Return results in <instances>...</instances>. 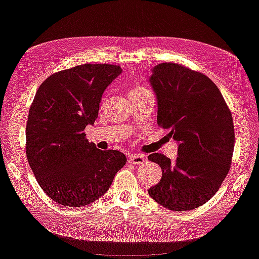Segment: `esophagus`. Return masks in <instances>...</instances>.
Listing matches in <instances>:
<instances>
[{"mask_svg":"<svg viewBox=\"0 0 259 259\" xmlns=\"http://www.w3.org/2000/svg\"><path fill=\"white\" fill-rule=\"evenodd\" d=\"M145 157L142 154H134V156H129V163L134 165H140L145 163Z\"/></svg>","mask_w":259,"mask_h":259,"instance_id":"34e87169","label":"esophagus"}]
</instances>
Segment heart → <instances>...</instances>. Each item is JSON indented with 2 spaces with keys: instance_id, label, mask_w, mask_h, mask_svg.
<instances>
[{
  "instance_id": "b5f03b06",
  "label": "heart",
  "mask_w": 259,
  "mask_h": 259,
  "mask_svg": "<svg viewBox=\"0 0 259 259\" xmlns=\"http://www.w3.org/2000/svg\"><path fill=\"white\" fill-rule=\"evenodd\" d=\"M145 92H148V91L145 90V88L135 86V87H131V88H130L129 95H130V98H135V96H138V95H141V94H143V93H145ZM106 102H107V95L105 96V98L102 99V105H105Z\"/></svg>"
}]
</instances>
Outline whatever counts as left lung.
<instances>
[{"label": "left lung", "mask_w": 259, "mask_h": 259, "mask_svg": "<svg viewBox=\"0 0 259 259\" xmlns=\"http://www.w3.org/2000/svg\"><path fill=\"white\" fill-rule=\"evenodd\" d=\"M150 82L157 95L158 125L179 146L176 161L163 153L149 156L163 171L149 194L169 210H192L213 198L230 169L231 111L213 81L184 65H157Z\"/></svg>", "instance_id": "obj_1"}]
</instances>
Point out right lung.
Segmentation results:
<instances>
[{
    "mask_svg": "<svg viewBox=\"0 0 259 259\" xmlns=\"http://www.w3.org/2000/svg\"><path fill=\"white\" fill-rule=\"evenodd\" d=\"M121 72L117 65L83 64L53 73L37 90L25 151L38 184L53 201L69 207L94 202L125 165L122 152L102 151L84 134L98 118L103 92Z\"/></svg>",
    "mask_w": 259,
    "mask_h": 259,
    "instance_id": "1",
    "label": "right lung"
}]
</instances>
